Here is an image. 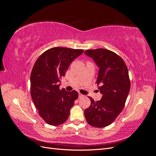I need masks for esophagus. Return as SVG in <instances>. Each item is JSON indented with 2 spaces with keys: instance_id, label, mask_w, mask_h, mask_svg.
<instances>
[{
  "instance_id": "esophagus-1",
  "label": "esophagus",
  "mask_w": 156,
  "mask_h": 156,
  "mask_svg": "<svg viewBox=\"0 0 156 156\" xmlns=\"http://www.w3.org/2000/svg\"><path fill=\"white\" fill-rule=\"evenodd\" d=\"M83 97H84V95H83V94H81V93H79V98H83Z\"/></svg>"
}]
</instances>
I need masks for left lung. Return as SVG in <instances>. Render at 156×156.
<instances>
[{"instance_id": "obj_1", "label": "left lung", "mask_w": 156, "mask_h": 156, "mask_svg": "<svg viewBox=\"0 0 156 156\" xmlns=\"http://www.w3.org/2000/svg\"><path fill=\"white\" fill-rule=\"evenodd\" d=\"M100 68L96 83L103 96L84 110L85 119L90 126L105 127L111 124L123 110L130 90L128 69L119 55L105 49H89L84 52Z\"/></svg>"}]
</instances>
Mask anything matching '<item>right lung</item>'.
<instances>
[{"label":"right lung","instance_id":"obj_1","mask_svg":"<svg viewBox=\"0 0 156 156\" xmlns=\"http://www.w3.org/2000/svg\"><path fill=\"white\" fill-rule=\"evenodd\" d=\"M83 52L56 47L44 52L36 60L30 74V94L40 116L47 124L58 126L68 120L78 92L60 90L59 83L69 64Z\"/></svg>","mask_w":156,"mask_h":156}]
</instances>
